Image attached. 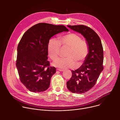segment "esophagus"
<instances>
[{
  "label": "esophagus",
  "instance_id": "1",
  "mask_svg": "<svg viewBox=\"0 0 120 120\" xmlns=\"http://www.w3.org/2000/svg\"><path fill=\"white\" fill-rule=\"evenodd\" d=\"M57 70L59 71H60V72H62V71H64V69H57Z\"/></svg>",
  "mask_w": 120,
  "mask_h": 120
}]
</instances>
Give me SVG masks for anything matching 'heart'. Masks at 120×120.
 I'll return each instance as SVG.
<instances>
[{"label":"heart","instance_id":"b5f03b06","mask_svg":"<svg viewBox=\"0 0 120 120\" xmlns=\"http://www.w3.org/2000/svg\"><path fill=\"white\" fill-rule=\"evenodd\" d=\"M61 45L63 47L69 48L65 54V58H59L53 65L61 69L74 68L75 64L77 66L81 65L86 58L89 47L86 42L81 39V38L75 33H70L61 36L56 39L49 40L47 45V51L49 57L53 60L58 57Z\"/></svg>","mask_w":120,"mask_h":120}]
</instances>
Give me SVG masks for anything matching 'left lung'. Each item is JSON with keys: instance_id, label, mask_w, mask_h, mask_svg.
Masks as SVG:
<instances>
[{"instance_id": "1", "label": "left lung", "mask_w": 120, "mask_h": 120, "mask_svg": "<svg viewBox=\"0 0 120 120\" xmlns=\"http://www.w3.org/2000/svg\"><path fill=\"white\" fill-rule=\"evenodd\" d=\"M86 39L89 52L83 64L78 69L72 70V76L67 82V87L73 93L82 94L89 91L96 83L104 69V51L101 40L92 28L84 25L69 26Z\"/></svg>"}]
</instances>
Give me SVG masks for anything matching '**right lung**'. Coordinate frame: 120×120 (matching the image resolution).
I'll use <instances>...</instances> for the list:
<instances>
[{
	"label": "right lung",
	"instance_id": "right-lung-1",
	"mask_svg": "<svg viewBox=\"0 0 120 120\" xmlns=\"http://www.w3.org/2000/svg\"><path fill=\"white\" fill-rule=\"evenodd\" d=\"M63 31H68L64 26L41 23L24 34L17 48L16 66L20 81L29 91L41 92L49 88L56 68L47 60V45L51 38Z\"/></svg>",
	"mask_w": 120,
	"mask_h": 120
}]
</instances>
